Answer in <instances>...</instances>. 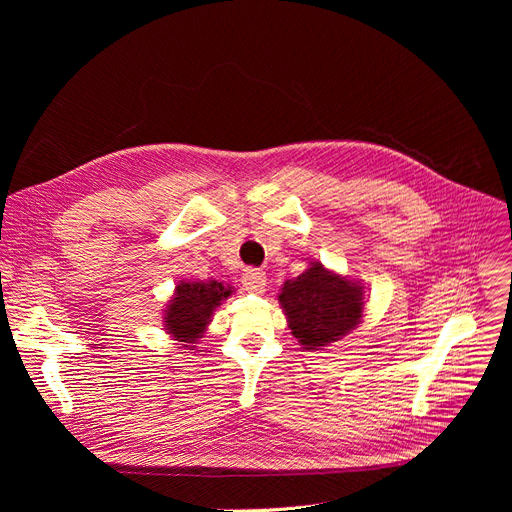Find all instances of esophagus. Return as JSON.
<instances>
[{
	"instance_id": "34e87169",
	"label": "esophagus",
	"mask_w": 512,
	"mask_h": 512,
	"mask_svg": "<svg viewBox=\"0 0 512 512\" xmlns=\"http://www.w3.org/2000/svg\"><path fill=\"white\" fill-rule=\"evenodd\" d=\"M240 282H242V286H245V290L259 294L265 290L267 278H265V272H261V270H245Z\"/></svg>"
}]
</instances>
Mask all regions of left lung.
Masks as SVG:
<instances>
[{"label": "left lung", "instance_id": "8db88e82", "mask_svg": "<svg viewBox=\"0 0 512 512\" xmlns=\"http://www.w3.org/2000/svg\"><path fill=\"white\" fill-rule=\"evenodd\" d=\"M278 299L292 336L299 338L305 351H319L340 340L363 317V286L328 272L321 263H313L299 278L286 280Z\"/></svg>", "mask_w": 512, "mask_h": 512}]
</instances>
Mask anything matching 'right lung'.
Returning <instances> with one entry per match:
<instances>
[{"mask_svg":"<svg viewBox=\"0 0 512 512\" xmlns=\"http://www.w3.org/2000/svg\"><path fill=\"white\" fill-rule=\"evenodd\" d=\"M232 294L230 286L222 282H180L176 286L174 299L170 301L164 313V328L172 334L174 340L186 342L182 346L191 348V344L201 338L215 307H220Z\"/></svg>","mask_w":512,"mask_h":512,"instance_id":"obj_1","label":"right lung"}]
</instances>
